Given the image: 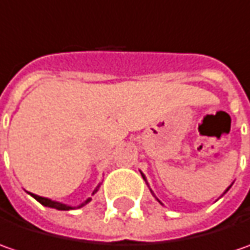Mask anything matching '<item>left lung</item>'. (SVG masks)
I'll use <instances>...</instances> for the list:
<instances>
[{"label":"left lung","instance_id":"1","mask_svg":"<svg viewBox=\"0 0 250 250\" xmlns=\"http://www.w3.org/2000/svg\"><path fill=\"white\" fill-rule=\"evenodd\" d=\"M142 177L145 178V175H143V174H142ZM145 179H146V178H145ZM229 188H231V187H228V188H227V190H226V192H224V193H227V192H228V189H229ZM224 193H223V195H224ZM157 200H159V199H157ZM159 202H160V200H159Z\"/></svg>","mask_w":250,"mask_h":250}]
</instances>
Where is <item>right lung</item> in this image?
<instances>
[{
	"instance_id": "1",
	"label": "right lung",
	"mask_w": 250,
	"mask_h": 250,
	"mask_svg": "<svg viewBox=\"0 0 250 250\" xmlns=\"http://www.w3.org/2000/svg\"><path fill=\"white\" fill-rule=\"evenodd\" d=\"M99 188H100V185H97V187H96V189L93 190V195H94V193H96V192L99 190ZM30 195H32V196H33L34 199L37 200V202H40V203H42V205H43V206H45V207H51V208H57V210H72V208H73L72 206L63 205V203H61V202H55V200L47 199V197L37 196V195H34V193H30ZM90 200H91V197H89L87 200H84V202H83L82 205H79V206H78V208H79V207H83L84 205H87V203H89Z\"/></svg>"
}]
</instances>
